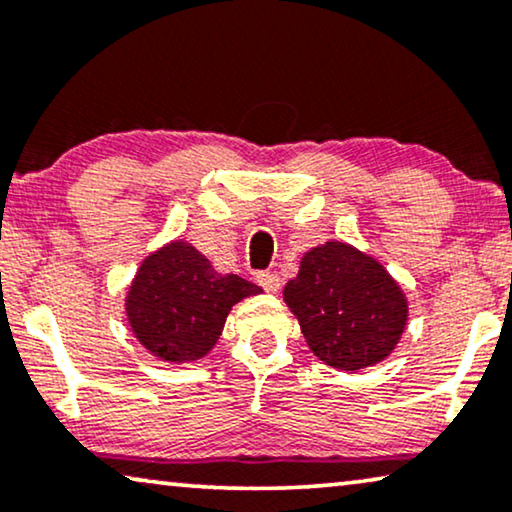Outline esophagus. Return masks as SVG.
I'll use <instances>...</instances> for the list:
<instances>
[{"instance_id": "obj_1", "label": "esophagus", "mask_w": 512, "mask_h": 512, "mask_svg": "<svg viewBox=\"0 0 512 512\" xmlns=\"http://www.w3.org/2000/svg\"><path fill=\"white\" fill-rule=\"evenodd\" d=\"M255 280L264 287L266 292H278V287H280V276L276 271H259Z\"/></svg>"}]
</instances>
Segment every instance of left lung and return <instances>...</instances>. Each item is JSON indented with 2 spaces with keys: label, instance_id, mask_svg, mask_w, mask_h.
<instances>
[{
  "label": "left lung",
  "instance_id": "8db88e82",
  "mask_svg": "<svg viewBox=\"0 0 512 512\" xmlns=\"http://www.w3.org/2000/svg\"><path fill=\"white\" fill-rule=\"evenodd\" d=\"M283 297L315 357L341 371L385 359L408 320L406 297L390 273L341 241L308 250Z\"/></svg>",
  "mask_w": 512,
  "mask_h": 512
}]
</instances>
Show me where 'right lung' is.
Segmentation results:
<instances>
[{
  "mask_svg": "<svg viewBox=\"0 0 512 512\" xmlns=\"http://www.w3.org/2000/svg\"><path fill=\"white\" fill-rule=\"evenodd\" d=\"M259 292L246 278L215 273L190 243L174 241L141 264L127 294V318L155 357L192 362L213 348L236 301Z\"/></svg>",
  "mask_w": 512,
  "mask_h": 512,
  "instance_id": "right-lung-1",
  "label": "right lung"
}]
</instances>
